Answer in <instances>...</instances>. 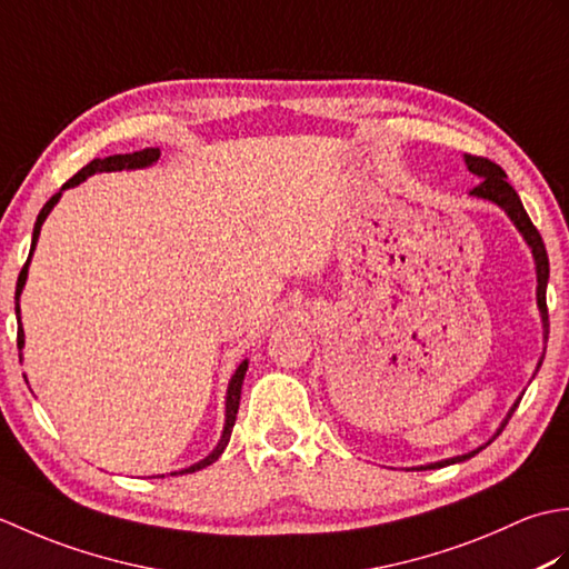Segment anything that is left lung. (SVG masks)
Returning a JSON list of instances; mask_svg holds the SVG:
<instances>
[{
	"label": "left lung",
	"instance_id": "8db88e82",
	"mask_svg": "<svg viewBox=\"0 0 569 569\" xmlns=\"http://www.w3.org/2000/svg\"><path fill=\"white\" fill-rule=\"evenodd\" d=\"M465 163L469 168V173H475L481 183L469 190V196L475 198H481V200H489L493 204H499V208L509 214V220L516 224L518 232H521V237L526 239V244L530 247V253H533V261H536V278H538V288H536V300H538V310H540V320H542V340L548 342V330H550V322H548V303H546V291H548V278H550V261H548V251H546V244H542V237L538 229L533 227V222H530L528 212L523 210V202L521 198H518V192L506 183V173L503 168L497 166L489 159H481V156H465ZM542 365V357L538 361V369ZM523 396H518V401L511 406L509 413H506V418L501 420L499 430L493 432V438L506 428V422H509V418L513 416V410L518 408V403H521ZM491 438V440H493ZM479 445L477 450H471L467 455H457V457H450V459H440V462H430V465H422V467H416V469H440V467H447V465H457V462H465V459L479 455L481 450H485L487 445Z\"/></svg>",
	"mask_w": 569,
	"mask_h": 569
}]
</instances>
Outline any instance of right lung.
Segmentation results:
<instances>
[{
    "label": "right lung",
    "mask_w": 569,
    "mask_h": 569,
    "mask_svg": "<svg viewBox=\"0 0 569 569\" xmlns=\"http://www.w3.org/2000/svg\"><path fill=\"white\" fill-rule=\"evenodd\" d=\"M161 151L159 149H143V151H134V153H114V156H107V159H94L90 161L84 168H80V171L72 176L68 183L60 188L56 196L48 200L43 204V210L39 212V217H36V224H33V237H31V251H29V259L27 263H23V269L19 273V281H17V320H19V335H17V347H19V359H21V349H23V328H21V308H19V298H21V291L23 286H27V276H29V263H31V253L36 249V241H39V234H41V227L46 222V217L51 214V210L56 208V202L60 200V196H63V190L68 188H76L80 186L82 180H88L90 176L94 173H112V171H137V168H149L153 166L156 161H159ZM247 369H249V359L241 361V365L237 367V371L232 373V379H229V386H227V396H224V428H222V435L220 440H217L214 450L200 459V462L190 465L186 469H178V471H171V475H192V471H198L202 467L212 465L217 457H220L224 452V447L229 442V435H232V428H234V420H237V410H239V398H241V383H244V377H247ZM163 477V475H161Z\"/></svg>",
    "instance_id": "add662e5"
}]
</instances>
